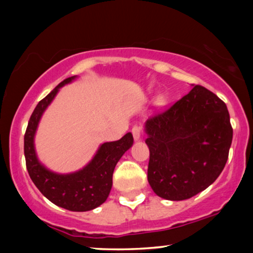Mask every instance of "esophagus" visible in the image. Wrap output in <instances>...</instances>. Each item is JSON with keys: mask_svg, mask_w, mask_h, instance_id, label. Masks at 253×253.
Segmentation results:
<instances>
[{"mask_svg": "<svg viewBox=\"0 0 253 253\" xmlns=\"http://www.w3.org/2000/svg\"><path fill=\"white\" fill-rule=\"evenodd\" d=\"M131 132H132L134 139L138 140V139H140V138H141V134H143V130H141L140 126H133L132 130H131Z\"/></svg>", "mask_w": 253, "mask_h": 253, "instance_id": "obj_1", "label": "esophagus"}]
</instances>
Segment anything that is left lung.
I'll return each mask as SVG.
<instances>
[{
  "label": "left lung",
  "mask_w": 253,
  "mask_h": 253,
  "mask_svg": "<svg viewBox=\"0 0 253 253\" xmlns=\"http://www.w3.org/2000/svg\"><path fill=\"white\" fill-rule=\"evenodd\" d=\"M145 131L148 183L167 200L189 199L209 188L223 170L233 140L226 103L200 85L151 116Z\"/></svg>",
  "instance_id": "8db88e82"
}]
</instances>
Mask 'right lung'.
<instances>
[{
    "label": "right lung",
    "mask_w": 253,
    "mask_h": 253,
    "mask_svg": "<svg viewBox=\"0 0 253 253\" xmlns=\"http://www.w3.org/2000/svg\"><path fill=\"white\" fill-rule=\"evenodd\" d=\"M75 78L74 76L64 79L38 103L30 117L24 136V154L31 179L47 199L65 210L86 212L94 210L108 198L113 185L114 169L122 155L132 146L133 137L131 132H127L120 140L103 143L92 161L72 174H56L43 167L38 160L34 150V134L38 124L60 87Z\"/></svg>",
    "instance_id": "add662e5"
}]
</instances>
